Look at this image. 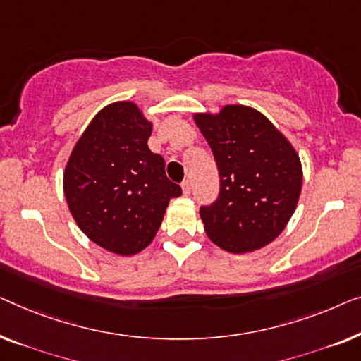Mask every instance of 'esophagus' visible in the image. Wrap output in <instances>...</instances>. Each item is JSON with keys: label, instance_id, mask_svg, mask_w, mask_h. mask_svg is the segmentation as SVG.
I'll return each instance as SVG.
<instances>
[{"label": "esophagus", "instance_id": "obj_1", "mask_svg": "<svg viewBox=\"0 0 361 361\" xmlns=\"http://www.w3.org/2000/svg\"><path fill=\"white\" fill-rule=\"evenodd\" d=\"M181 190H183V195L190 196V192H191V183H190V180H185V181L181 183Z\"/></svg>", "mask_w": 361, "mask_h": 361}]
</instances>
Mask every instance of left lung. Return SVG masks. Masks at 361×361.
<instances>
[{"label":"left lung","instance_id":"8db88e82","mask_svg":"<svg viewBox=\"0 0 361 361\" xmlns=\"http://www.w3.org/2000/svg\"><path fill=\"white\" fill-rule=\"evenodd\" d=\"M195 123L209 144L221 190L200 216L207 237L231 253H247L280 235L298 206L302 186L299 155L260 111L227 104Z\"/></svg>","mask_w":361,"mask_h":361}]
</instances>
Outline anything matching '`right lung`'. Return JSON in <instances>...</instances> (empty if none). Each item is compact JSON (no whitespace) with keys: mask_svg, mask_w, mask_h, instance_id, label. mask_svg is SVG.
<instances>
[{"mask_svg":"<svg viewBox=\"0 0 361 361\" xmlns=\"http://www.w3.org/2000/svg\"><path fill=\"white\" fill-rule=\"evenodd\" d=\"M152 123L132 101L108 104L75 144L63 192L75 222L104 250L135 255L154 240L181 188L147 145Z\"/></svg>","mask_w":361,"mask_h":361,"instance_id":"add662e5","label":"right lung"}]
</instances>
